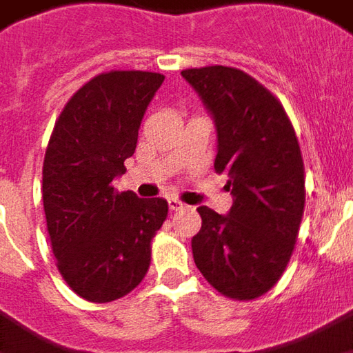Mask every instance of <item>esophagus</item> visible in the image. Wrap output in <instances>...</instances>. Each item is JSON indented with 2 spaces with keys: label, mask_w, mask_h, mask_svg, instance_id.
Here are the masks:
<instances>
[{
  "label": "esophagus",
  "mask_w": 353,
  "mask_h": 353,
  "mask_svg": "<svg viewBox=\"0 0 353 353\" xmlns=\"http://www.w3.org/2000/svg\"><path fill=\"white\" fill-rule=\"evenodd\" d=\"M184 208H186V205H184L182 201L174 200V198H171V200H169V209H171V211H181V209H184Z\"/></svg>",
  "instance_id": "1"
}]
</instances>
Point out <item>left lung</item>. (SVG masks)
Returning <instances> with one entry per match:
<instances>
[{
	"mask_svg": "<svg viewBox=\"0 0 353 353\" xmlns=\"http://www.w3.org/2000/svg\"><path fill=\"white\" fill-rule=\"evenodd\" d=\"M181 74L215 123V171L228 174L234 201L227 215L198 208L194 261L221 294L254 300L281 279L298 238L305 203L300 144L279 99L246 72L215 65Z\"/></svg>",
	"mask_w": 353,
	"mask_h": 353,
	"instance_id": "obj_1",
	"label": "left lung"
}]
</instances>
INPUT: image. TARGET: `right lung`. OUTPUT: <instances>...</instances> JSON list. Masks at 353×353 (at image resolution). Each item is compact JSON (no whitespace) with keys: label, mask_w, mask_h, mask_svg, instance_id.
Listing matches in <instances>:
<instances>
[{"label":"right lung","mask_w":353,"mask_h":353,"mask_svg":"<svg viewBox=\"0 0 353 353\" xmlns=\"http://www.w3.org/2000/svg\"><path fill=\"white\" fill-rule=\"evenodd\" d=\"M163 80L145 70L98 74L69 99L51 132L42 171L48 232L59 273L88 302H113L142 283L152 238L167 219L163 198L113 188Z\"/></svg>","instance_id":"1"}]
</instances>
